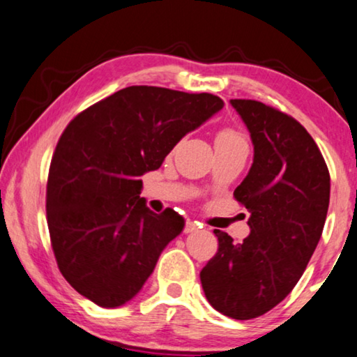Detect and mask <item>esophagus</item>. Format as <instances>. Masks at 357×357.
<instances>
[{"label":"esophagus","instance_id":"esophagus-1","mask_svg":"<svg viewBox=\"0 0 357 357\" xmlns=\"http://www.w3.org/2000/svg\"><path fill=\"white\" fill-rule=\"evenodd\" d=\"M199 229V225L196 224V222H191V220H188L187 224H185V229H183V231L185 234H193V231H196Z\"/></svg>","mask_w":357,"mask_h":357}]
</instances>
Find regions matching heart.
I'll return each instance as SVG.
<instances>
[{
	"instance_id": "1",
	"label": "heart",
	"mask_w": 357,
	"mask_h": 357,
	"mask_svg": "<svg viewBox=\"0 0 357 357\" xmlns=\"http://www.w3.org/2000/svg\"><path fill=\"white\" fill-rule=\"evenodd\" d=\"M215 144H225V146H236L248 149V142L243 137V133L236 130L234 127L220 128L215 137Z\"/></svg>"
}]
</instances>
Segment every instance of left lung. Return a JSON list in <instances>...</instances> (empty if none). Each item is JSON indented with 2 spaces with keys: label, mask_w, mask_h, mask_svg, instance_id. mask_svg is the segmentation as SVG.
I'll return each mask as SVG.
<instances>
[{
  "label": "left lung",
  "mask_w": 357,
  "mask_h": 357,
  "mask_svg": "<svg viewBox=\"0 0 357 357\" xmlns=\"http://www.w3.org/2000/svg\"><path fill=\"white\" fill-rule=\"evenodd\" d=\"M251 133L255 161L234 191L250 211L251 234L235 243L225 231L199 273L215 311L236 320L259 317L288 296L322 235L330 174L316 142L296 119L255 100H230Z\"/></svg>",
  "instance_id": "left-lung-1"
}]
</instances>
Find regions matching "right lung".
Wrapping results in <instances>:
<instances>
[{
    "mask_svg": "<svg viewBox=\"0 0 357 357\" xmlns=\"http://www.w3.org/2000/svg\"><path fill=\"white\" fill-rule=\"evenodd\" d=\"M222 107L211 93L133 85L69 122L51 159L46 220L59 271L82 296L117 307L142 290L185 222L149 211L140 177Z\"/></svg>",
    "mask_w": 357,
    "mask_h": 357,
    "instance_id": "1",
    "label": "right lung"
}]
</instances>
